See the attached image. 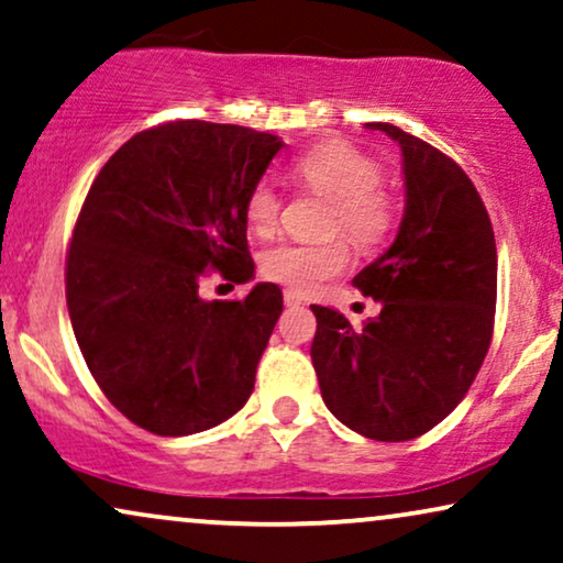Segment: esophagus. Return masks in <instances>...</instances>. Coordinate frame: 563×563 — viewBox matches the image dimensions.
<instances>
[{"mask_svg":"<svg viewBox=\"0 0 563 563\" xmlns=\"http://www.w3.org/2000/svg\"><path fill=\"white\" fill-rule=\"evenodd\" d=\"M283 298H286V306H298V303H303V296L298 294V290H286V294H283Z\"/></svg>","mask_w":563,"mask_h":563,"instance_id":"obj_1","label":"esophagus"}]
</instances>
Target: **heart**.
Masks as SVG:
<instances>
[{"label": "heart", "instance_id": "heart-1", "mask_svg": "<svg viewBox=\"0 0 563 563\" xmlns=\"http://www.w3.org/2000/svg\"><path fill=\"white\" fill-rule=\"evenodd\" d=\"M294 175L311 192L332 200L327 229L342 231L360 250H373L394 227L391 195L380 190L378 162L344 141L313 146L298 156ZM246 223L257 236H269L280 219V195L269 179L252 187L244 206ZM350 265V250L340 236L317 244L280 242L260 254V273L298 294H309Z\"/></svg>", "mask_w": 563, "mask_h": 563}]
</instances>
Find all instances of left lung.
Here are the masks:
<instances>
[{
	"label": "left lung",
	"mask_w": 563,
	"mask_h": 563,
	"mask_svg": "<svg viewBox=\"0 0 563 563\" xmlns=\"http://www.w3.org/2000/svg\"><path fill=\"white\" fill-rule=\"evenodd\" d=\"M407 206L394 244L352 286L380 313L352 327L311 306V360L327 409L363 438L401 443L459 407L482 368L497 309V244L474 183L451 156L396 129Z\"/></svg>",
	"instance_id": "obj_1"
}]
</instances>
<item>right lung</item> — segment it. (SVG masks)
<instances>
[{"instance_id": "obj_1", "label": "right lung", "mask_w": 563, "mask_h": 563, "mask_svg": "<svg viewBox=\"0 0 563 563\" xmlns=\"http://www.w3.org/2000/svg\"><path fill=\"white\" fill-rule=\"evenodd\" d=\"M286 146L244 125L172 120L125 141L89 187L66 257V306L87 368L133 424L179 438L250 399L283 311L275 283L203 301L219 269L254 277L246 198Z\"/></svg>"}]
</instances>
